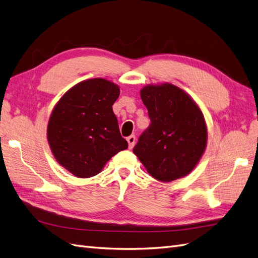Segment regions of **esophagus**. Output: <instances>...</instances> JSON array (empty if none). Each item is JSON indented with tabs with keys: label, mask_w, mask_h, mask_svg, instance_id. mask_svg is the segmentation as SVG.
Returning a JSON list of instances; mask_svg holds the SVG:
<instances>
[{
	"label": "esophagus",
	"mask_w": 258,
	"mask_h": 258,
	"mask_svg": "<svg viewBox=\"0 0 258 258\" xmlns=\"http://www.w3.org/2000/svg\"><path fill=\"white\" fill-rule=\"evenodd\" d=\"M136 136H134V135H131L130 137H128L127 138V142H128V145H129V149H132L135 146V144H136Z\"/></svg>",
	"instance_id": "1"
}]
</instances>
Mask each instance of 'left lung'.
Listing matches in <instances>:
<instances>
[{
    "mask_svg": "<svg viewBox=\"0 0 258 258\" xmlns=\"http://www.w3.org/2000/svg\"><path fill=\"white\" fill-rule=\"evenodd\" d=\"M140 95L151 124L134 153L159 181L170 182L187 176L207 145V127L201 108L184 90L168 82L146 85Z\"/></svg>",
    "mask_w": 258,
    "mask_h": 258,
    "instance_id": "left-lung-1",
    "label": "left lung"
}]
</instances>
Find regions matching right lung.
<instances>
[{
    "label": "right lung",
    "instance_id": "right-lung-1",
    "mask_svg": "<svg viewBox=\"0 0 258 258\" xmlns=\"http://www.w3.org/2000/svg\"><path fill=\"white\" fill-rule=\"evenodd\" d=\"M119 94L116 83L93 78L72 87L55 104L47 142L57 163L74 176L93 177L118 152L128 149L113 112Z\"/></svg>",
    "mask_w": 258,
    "mask_h": 258
}]
</instances>
